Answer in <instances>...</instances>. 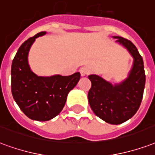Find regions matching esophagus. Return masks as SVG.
<instances>
[{
  "mask_svg": "<svg viewBox=\"0 0 155 155\" xmlns=\"http://www.w3.org/2000/svg\"><path fill=\"white\" fill-rule=\"evenodd\" d=\"M80 73H81V74L82 76H84V75H85V74H88L89 71H88L85 67H81V68L80 69Z\"/></svg>",
  "mask_w": 155,
  "mask_h": 155,
  "instance_id": "34e87169",
  "label": "esophagus"
}]
</instances>
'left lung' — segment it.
<instances>
[{"instance_id":"8db88e82","label":"left lung","mask_w":155,"mask_h":155,"mask_svg":"<svg viewBox=\"0 0 155 155\" xmlns=\"http://www.w3.org/2000/svg\"><path fill=\"white\" fill-rule=\"evenodd\" d=\"M134 57L129 77L113 86L101 77L91 74V88L88 93L89 105L95 115L107 123L118 125L131 118L141 104L145 85L144 61L136 47L130 40L114 37Z\"/></svg>"}]
</instances>
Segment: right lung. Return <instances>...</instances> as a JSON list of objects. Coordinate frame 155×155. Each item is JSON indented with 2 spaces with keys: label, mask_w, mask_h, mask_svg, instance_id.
<instances>
[{
  "label": "right lung",
  "mask_w": 155,
  "mask_h": 155,
  "mask_svg": "<svg viewBox=\"0 0 155 155\" xmlns=\"http://www.w3.org/2000/svg\"><path fill=\"white\" fill-rule=\"evenodd\" d=\"M40 32L20 46L11 66V92L19 108L28 117L45 121L57 117L66 104L68 93L81 79L76 72L69 76H38L29 68L28 53Z\"/></svg>",
  "instance_id": "obj_1"
}]
</instances>
